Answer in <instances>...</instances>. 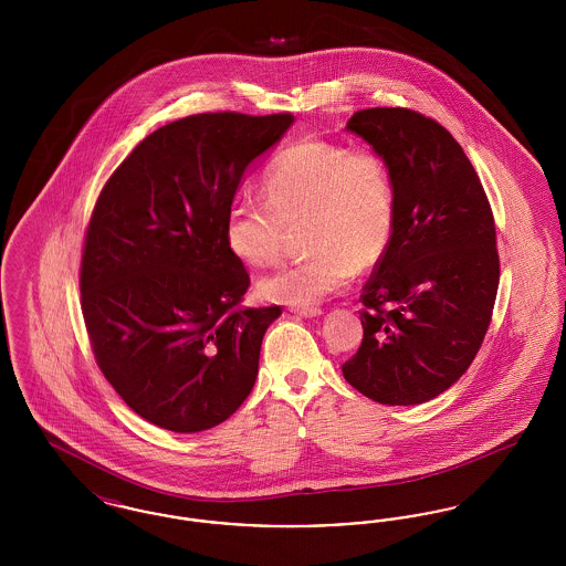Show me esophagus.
Here are the masks:
<instances>
[{
	"label": "esophagus",
	"instance_id": "34e87169",
	"mask_svg": "<svg viewBox=\"0 0 566 566\" xmlns=\"http://www.w3.org/2000/svg\"><path fill=\"white\" fill-rule=\"evenodd\" d=\"M296 316H303V318H316L323 314L321 307H314V305H307V307H293Z\"/></svg>",
	"mask_w": 566,
	"mask_h": 566
}]
</instances>
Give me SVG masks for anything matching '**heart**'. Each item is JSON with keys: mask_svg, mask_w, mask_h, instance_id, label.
<instances>
[{"mask_svg": "<svg viewBox=\"0 0 566 566\" xmlns=\"http://www.w3.org/2000/svg\"><path fill=\"white\" fill-rule=\"evenodd\" d=\"M268 199L242 197L224 220V242L250 268L280 256L289 224L307 220L310 256L261 277L268 301L307 307L350 286L358 268L384 256L395 229V189L386 159L371 148L298 142L265 178Z\"/></svg>", "mask_w": 566, "mask_h": 566, "instance_id": "1", "label": "heart"}]
</instances>
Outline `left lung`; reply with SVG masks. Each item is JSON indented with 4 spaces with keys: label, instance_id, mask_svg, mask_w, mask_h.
Listing matches in <instances>:
<instances>
[{
    "label": "left lung",
    "instance_id": "1",
    "mask_svg": "<svg viewBox=\"0 0 566 566\" xmlns=\"http://www.w3.org/2000/svg\"><path fill=\"white\" fill-rule=\"evenodd\" d=\"M346 129L388 163L395 229L360 295L363 344L342 371L377 403H427L469 369L492 321L494 216L478 171L437 120L369 108Z\"/></svg>",
    "mask_w": 566,
    "mask_h": 566
}]
</instances>
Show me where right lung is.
<instances>
[{
  "label": "right lung",
  "mask_w": 566,
  "mask_h": 566,
  "mask_svg": "<svg viewBox=\"0 0 566 566\" xmlns=\"http://www.w3.org/2000/svg\"><path fill=\"white\" fill-rule=\"evenodd\" d=\"M295 116L208 112L142 139L99 192L82 250V316L120 399L174 432L208 431L250 395L282 310L240 307L250 286L224 242L248 165Z\"/></svg>",
  "instance_id": "add662e5"
}]
</instances>
